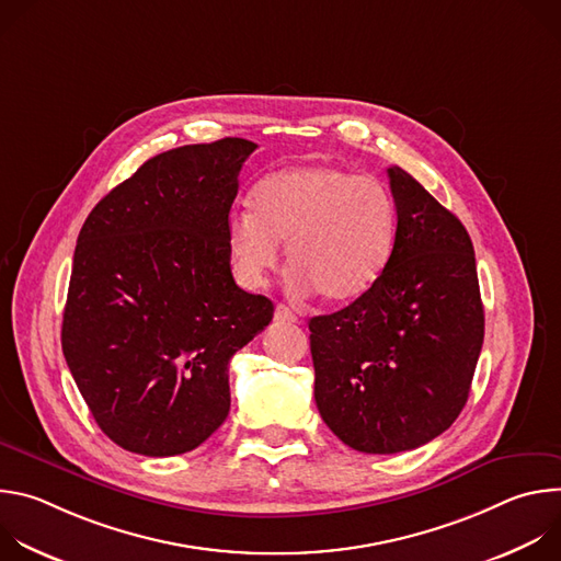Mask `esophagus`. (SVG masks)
Wrapping results in <instances>:
<instances>
[{
	"label": "esophagus",
	"mask_w": 561,
	"mask_h": 561,
	"mask_svg": "<svg viewBox=\"0 0 561 561\" xmlns=\"http://www.w3.org/2000/svg\"><path fill=\"white\" fill-rule=\"evenodd\" d=\"M275 319H277V322H288V324H297L299 322V317L288 306H284V304H279L275 308Z\"/></svg>",
	"instance_id": "34e87169"
}]
</instances>
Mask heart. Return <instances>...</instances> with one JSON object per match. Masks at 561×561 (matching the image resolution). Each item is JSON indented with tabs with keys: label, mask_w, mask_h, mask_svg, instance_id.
Listing matches in <instances>:
<instances>
[{
	"label": "heart",
	"mask_w": 561,
	"mask_h": 561,
	"mask_svg": "<svg viewBox=\"0 0 561 561\" xmlns=\"http://www.w3.org/2000/svg\"><path fill=\"white\" fill-rule=\"evenodd\" d=\"M249 210L226 219V253L244 288L264 286L279 244L299 293L331 304L366 295L386 271L397 239V204L373 175L333 164L288 167L257 182Z\"/></svg>",
	"instance_id": "obj_1"
}]
</instances>
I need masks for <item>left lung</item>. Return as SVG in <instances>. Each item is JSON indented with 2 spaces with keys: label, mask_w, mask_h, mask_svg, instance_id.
Listing matches in <instances>:
<instances>
[{
  "label": "left lung",
  "mask_w": 561,
  "mask_h": 561,
  "mask_svg": "<svg viewBox=\"0 0 561 561\" xmlns=\"http://www.w3.org/2000/svg\"><path fill=\"white\" fill-rule=\"evenodd\" d=\"M397 239L377 284L308 322L314 402L351 448L413 450L466 407L484 344L472 242L417 180L388 169Z\"/></svg>",
  "instance_id": "8db88e82"
}]
</instances>
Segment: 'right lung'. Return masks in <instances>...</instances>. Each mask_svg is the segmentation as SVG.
Wrapping results in <instances>:
<instances>
[{
	"label": "right lung",
	"mask_w": 561,
	"mask_h": 561,
	"mask_svg": "<svg viewBox=\"0 0 561 561\" xmlns=\"http://www.w3.org/2000/svg\"><path fill=\"white\" fill-rule=\"evenodd\" d=\"M255 141L224 137L154 154L77 237L61 351L98 426L117 446L173 457L228 417L230 357L273 319L239 288L226 219Z\"/></svg>",
	"instance_id": "add662e5"
}]
</instances>
